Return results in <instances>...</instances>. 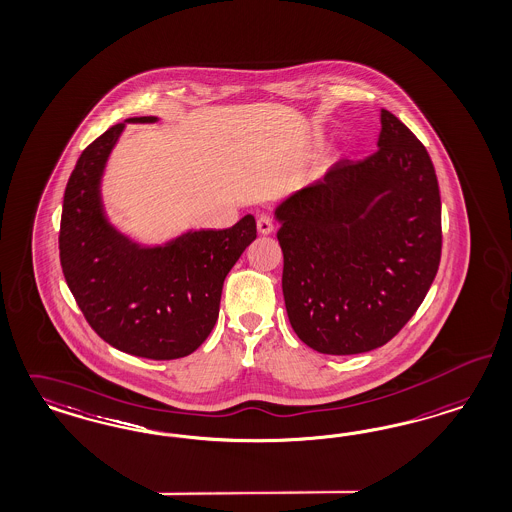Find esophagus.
<instances>
[{
	"mask_svg": "<svg viewBox=\"0 0 512 512\" xmlns=\"http://www.w3.org/2000/svg\"><path fill=\"white\" fill-rule=\"evenodd\" d=\"M257 229L261 234H270L274 230V223H272V217L270 215H259L257 217Z\"/></svg>",
	"mask_w": 512,
	"mask_h": 512,
	"instance_id": "esophagus-1",
	"label": "esophagus"
}]
</instances>
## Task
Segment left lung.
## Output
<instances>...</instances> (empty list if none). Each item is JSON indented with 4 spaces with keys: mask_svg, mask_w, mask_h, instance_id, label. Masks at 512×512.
I'll list each match as a JSON object with an SVG mask.
<instances>
[{
    "mask_svg": "<svg viewBox=\"0 0 512 512\" xmlns=\"http://www.w3.org/2000/svg\"><path fill=\"white\" fill-rule=\"evenodd\" d=\"M378 151L342 159L276 210L293 331L327 355L371 352L420 308L441 263V193L422 141L388 109Z\"/></svg>",
    "mask_w": 512,
    "mask_h": 512,
    "instance_id": "obj_1",
    "label": "left lung"
}]
</instances>
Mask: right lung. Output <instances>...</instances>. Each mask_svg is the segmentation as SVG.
<instances>
[{"mask_svg":"<svg viewBox=\"0 0 512 512\" xmlns=\"http://www.w3.org/2000/svg\"><path fill=\"white\" fill-rule=\"evenodd\" d=\"M123 128L115 124L87 145L71 172L60 217V265L77 306L107 344L145 359H179L212 333L223 282L257 238V225L246 215L230 229L194 230L170 246L130 244L107 223L100 204V176Z\"/></svg>","mask_w":512,"mask_h":512,"instance_id":"obj_1","label":"right lung"}]
</instances>
